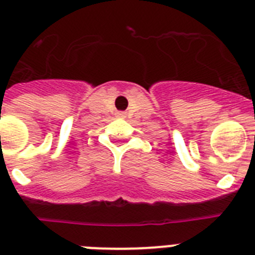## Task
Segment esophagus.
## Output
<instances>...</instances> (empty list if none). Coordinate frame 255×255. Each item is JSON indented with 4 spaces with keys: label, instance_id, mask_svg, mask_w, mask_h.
<instances>
[{
    "label": "esophagus",
    "instance_id": "1",
    "mask_svg": "<svg viewBox=\"0 0 255 255\" xmlns=\"http://www.w3.org/2000/svg\"><path fill=\"white\" fill-rule=\"evenodd\" d=\"M116 115H117V116H119V117H125V112H117Z\"/></svg>",
    "mask_w": 255,
    "mask_h": 255
}]
</instances>
